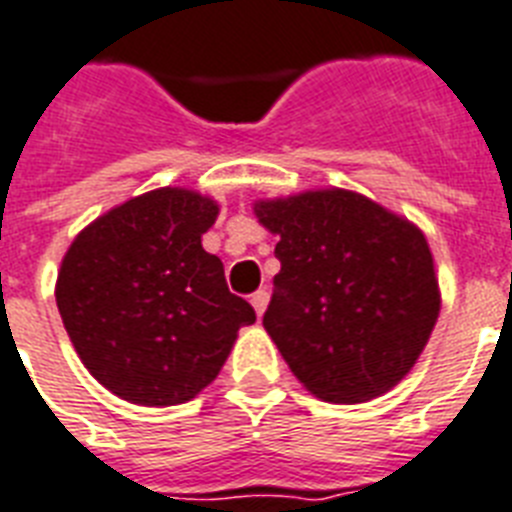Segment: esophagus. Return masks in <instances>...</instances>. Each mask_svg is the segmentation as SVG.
<instances>
[{
	"label": "esophagus",
	"mask_w": 512,
	"mask_h": 512,
	"mask_svg": "<svg viewBox=\"0 0 512 512\" xmlns=\"http://www.w3.org/2000/svg\"><path fill=\"white\" fill-rule=\"evenodd\" d=\"M251 304H253V309H256V314H264V309H267V304H269V293L267 290H256V293H253L251 296Z\"/></svg>",
	"instance_id": "34e87169"
}]
</instances>
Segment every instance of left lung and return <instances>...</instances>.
Instances as JSON below:
<instances>
[{
  "label": "left lung",
  "mask_w": 512,
  "mask_h": 512,
  "mask_svg": "<svg viewBox=\"0 0 512 512\" xmlns=\"http://www.w3.org/2000/svg\"><path fill=\"white\" fill-rule=\"evenodd\" d=\"M253 211L280 235L264 327L293 375L335 404L391 391L439 320V280L423 232L338 187L259 200Z\"/></svg>",
  "instance_id": "8db88e82"
}]
</instances>
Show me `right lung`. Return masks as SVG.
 <instances>
[{
	"instance_id": "obj_1",
	"label": "right lung",
	"mask_w": 512,
	"mask_h": 512,
	"mask_svg": "<svg viewBox=\"0 0 512 512\" xmlns=\"http://www.w3.org/2000/svg\"><path fill=\"white\" fill-rule=\"evenodd\" d=\"M219 206L161 187L110 208L76 235L55 298L84 367L142 407L185 404L219 375L237 330L256 322L200 237Z\"/></svg>"
}]
</instances>
